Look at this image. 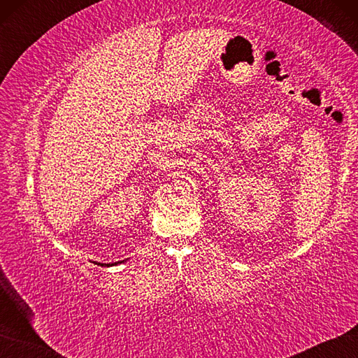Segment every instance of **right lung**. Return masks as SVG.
I'll list each match as a JSON object with an SVG mask.
<instances>
[{"label": "right lung", "mask_w": 358, "mask_h": 358, "mask_svg": "<svg viewBox=\"0 0 358 358\" xmlns=\"http://www.w3.org/2000/svg\"><path fill=\"white\" fill-rule=\"evenodd\" d=\"M119 263H123V262H117V263H108V264H106V263H96L98 266H104V267H110V266H114V264H119Z\"/></svg>", "instance_id": "obj_1"}]
</instances>
